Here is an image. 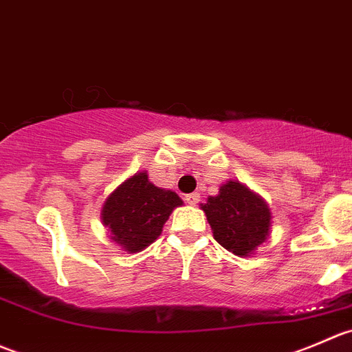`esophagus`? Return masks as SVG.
Instances as JSON below:
<instances>
[{
	"label": "esophagus",
	"instance_id": "obj_1",
	"mask_svg": "<svg viewBox=\"0 0 352 352\" xmlns=\"http://www.w3.org/2000/svg\"><path fill=\"white\" fill-rule=\"evenodd\" d=\"M184 200H186V204H190V205H197L198 201H200V193H197V191H195V193L186 195V197H184Z\"/></svg>",
	"mask_w": 352,
	"mask_h": 352
}]
</instances>
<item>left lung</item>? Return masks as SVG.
<instances>
[{"mask_svg": "<svg viewBox=\"0 0 352 352\" xmlns=\"http://www.w3.org/2000/svg\"><path fill=\"white\" fill-rule=\"evenodd\" d=\"M201 210L207 215L215 241L234 255H253L270 232L269 205L239 181L221 184L219 195L208 197L201 204Z\"/></svg>", "mask_w": 352, "mask_h": 352, "instance_id": "1", "label": "left lung"}]
</instances>
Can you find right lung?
I'll return each mask as SVG.
<instances>
[{"label":"right lung","instance_id":"add662e5","mask_svg":"<svg viewBox=\"0 0 352 352\" xmlns=\"http://www.w3.org/2000/svg\"><path fill=\"white\" fill-rule=\"evenodd\" d=\"M183 200L171 190L157 188L148 181L147 171L124 179L102 205V224L111 239L124 252L137 253L161 236L162 228Z\"/></svg>","mask_w":352,"mask_h":352}]
</instances>
